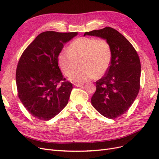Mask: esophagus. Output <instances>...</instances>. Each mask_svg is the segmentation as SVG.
<instances>
[{
    "label": "esophagus",
    "instance_id": "obj_1",
    "mask_svg": "<svg viewBox=\"0 0 159 159\" xmlns=\"http://www.w3.org/2000/svg\"><path fill=\"white\" fill-rule=\"evenodd\" d=\"M83 85V84H74V85L76 86V87H81Z\"/></svg>",
    "mask_w": 159,
    "mask_h": 159
}]
</instances>
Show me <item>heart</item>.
I'll use <instances>...</instances> for the list:
<instances>
[{
  "instance_id": "heart-1",
  "label": "heart",
  "mask_w": 159,
  "mask_h": 159,
  "mask_svg": "<svg viewBox=\"0 0 159 159\" xmlns=\"http://www.w3.org/2000/svg\"><path fill=\"white\" fill-rule=\"evenodd\" d=\"M112 49L104 39L81 37L72 42L66 51L57 56V64L63 74L69 76L77 66L80 68L70 75L74 83H84L93 78H101L109 68L112 60Z\"/></svg>"
}]
</instances>
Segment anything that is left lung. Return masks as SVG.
<instances>
[{
    "mask_svg": "<svg viewBox=\"0 0 159 159\" xmlns=\"http://www.w3.org/2000/svg\"><path fill=\"white\" fill-rule=\"evenodd\" d=\"M85 35L106 40L113 54L109 70L95 82L91 104L105 117H119L131 106L140 89L141 69L137 51L125 37L113 28L86 32Z\"/></svg>",
    "mask_w": 159,
    "mask_h": 159,
    "instance_id": "left-lung-1",
    "label": "left lung"
}]
</instances>
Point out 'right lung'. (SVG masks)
<instances>
[{"label": "right lung", "instance_id": "1", "mask_svg": "<svg viewBox=\"0 0 159 159\" xmlns=\"http://www.w3.org/2000/svg\"><path fill=\"white\" fill-rule=\"evenodd\" d=\"M78 32L46 31L23 52L16 71L18 98L32 116L42 121L54 117L68 104L72 84L64 78L57 56L64 44Z\"/></svg>", "mask_w": 159, "mask_h": 159}]
</instances>
